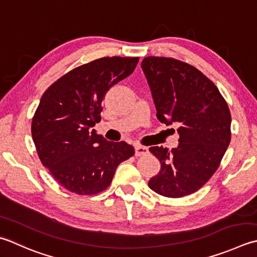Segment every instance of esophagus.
<instances>
[{
	"label": "esophagus",
	"mask_w": 257,
	"mask_h": 257,
	"mask_svg": "<svg viewBox=\"0 0 257 257\" xmlns=\"http://www.w3.org/2000/svg\"><path fill=\"white\" fill-rule=\"evenodd\" d=\"M135 154H136V156H143V155L148 154V149H147V147H145V146L136 145L135 146Z\"/></svg>",
	"instance_id": "obj_1"
}]
</instances>
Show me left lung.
I'll list each match as a JSON object with an SVG mask.
<instances>
[{
    "mask_svg": "<svg viewBox=\"0 0 257 257\" xmlns=\"http://www.w3.org/2000/svg\"><path fill=\"white\" fill-rule=\"evenodd\" d=\"M142 68L154 99L157 118L178 123V146L150 147L160 172L148 182L165 197L195 193L217 170L230 142V112L217 87L197 70L172 58L148 57Z\"/></svg>",
    "mask_w": 257,
    "mask_h": 257,
    "instance_id": "8db88e82",
    "label": "left lung"
}]
</instances>
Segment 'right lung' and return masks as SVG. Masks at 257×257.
Segmentation results:
<instances>
[{
	"instance_id": "obj_1",
	"label": "right lung",
	"mask_w": 257,
	"mask_h": 257,
	"mask_svg": "<svg viewBox=\"0 0 257 257\" xmlns=\"http://www.w3.org/2000/svg\"><path fill=\"white\" fill-rule=\"evenodd\" d=\"M139 58H101L57 80L32 119L39 158L69 192L94 195L111 184L115 168L135 154L132 145L105 140L92 129L109 89L133 73Z\"/></svg>"
}]
</instances>
